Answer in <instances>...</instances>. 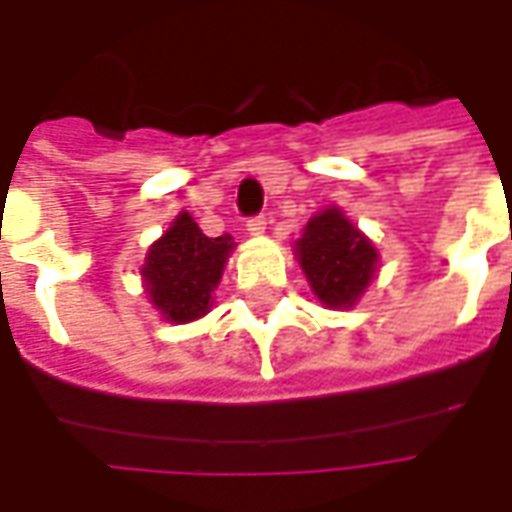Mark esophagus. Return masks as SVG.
<instances>
[{"instance_id": "1", "label": "esophagus", "mask_w": 512, "mask_h": 512, "mask_svg": "<svg viewBox=\"0 0 512 512\" xmlns=\"http://www.w3.org/2000/svg\"><path fill=\"white\" fill-rule=\"evenodd\" d=\"M266 216H255V219H249L246 222V230H249V235H255V238H260V235L266 233Z\"/></svg>"}]
</instances>
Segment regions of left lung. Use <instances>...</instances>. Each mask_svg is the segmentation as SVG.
Wrapping results in <instances>:
<instances>
[{
    "instance_id": "left-lung-1",
    "label": "left lung",
    "mask_w": 512,
    "mask_h": 512,
    "mask_svg": "<svg viewBox=\"0 0 512 512\" xmlns=\"http://www.w3.org/2000/svg\"><path fill=\"white\" fill-rule=\"evenodd\" d=\"M293 246L310 290L326 310L356 307L381 263L376 244L337 205L315 213Z\"/></svg>"
}]
</instances>
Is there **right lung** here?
Returning <instances> with one entry per match:
<instances>
[{
	"mask_svg": "<svg viewBox=\"0 0 512 512\" xmlns=\"http://www.w3.org/2000/svg\"><path fill=\"white\" fill-rule=\"evenodd\" d=\"M233 249V235L208 238L191 213L180 211L164 235L150 244L139 268L153 310L167 323H191L208 315Z\"/></svg>",
	"mask_w": 512,
	"mask_h": 512,
	"instance_id": "right-lung-1",
	"label": "right lung"
}]
</instances>
